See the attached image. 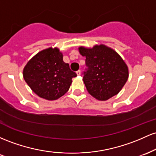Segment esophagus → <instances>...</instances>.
I'll use <instances>...</instances> for the list:
<instances>
[{
	"instance_id": "esophagus-1",
	"label": "esophagus",
	"mask_w": 156,
	"mask_h": 156,
	"mask_svg": "<svg viewBox=\"0 0 156 156\" xmlns=\"http://www.w3.org/2000/svg\"><path fill=\"white\" fill-rule=\"evenodd\" d=\"M76 74L78 75V76H80V70H78V71H77Z\"/></svg>"
}]
</instances>
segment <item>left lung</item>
<instances>
[{
    "label": "left lung",
    "instance_id": "left-lung-1",
    "mask_svg": "<svg viewBox=\"0 0 156 156\" xmlns=\"http://www.w3.org/2000/svg\"><path fill=\"white\" fill-rule=\"evenodd\" d=\"M78 51L86 57L88 70L84 72L83 80L89 94L101 101L117 95L129 76L128 66L120 55L103 44L92 48L80 46Z\"/></svg>",
    "mask_w": 156,
    "mask_h": 156
}]
</instances>
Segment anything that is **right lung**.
Instances as JSON below:
<instances>
[{"mask_svg":"<svg viewBox=\"0 0 156 156\" xmlns=\"http://www.w3.org/2000/svg\"><path fill=\"white\" fill-rule=\"evenodd\" d=\"M24 80L40 98L55 101L69 90L76 73L63 61L58 48L50 47L37 53L23 68Z\"/></svg>","mask_w":156,"mask_h":156,"instance_id":"right-lung-1","label":"right lung"}]
</instances>
